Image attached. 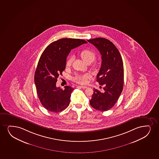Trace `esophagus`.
<instances>
[{
	"mask_svg": "<svg viewBox=\"0 0 159 159\" xmlns=\"http://www.w3.org/2000/svg\"><path fill=\"white\" fill-rule=\"evenodd\" d=\"M78 87H80L81 88L83 89H87L88 88V87H86V86H82V85H78L77 86Z\"/></svg>",
	"mask_w": 159,
	"mask_h": 159,
	"instance_id": "1",
	"label": "esophagus"
}]
</instances>
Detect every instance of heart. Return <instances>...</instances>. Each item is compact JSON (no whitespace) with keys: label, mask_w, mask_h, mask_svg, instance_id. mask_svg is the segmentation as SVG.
Listing matches in <instances>:
<instances>
[{"label":"heart","mask_w":159,"mask_h":159,"mask_svg":"<svg viewBox=\"0 0 159 159\" xmlns=\"http://www.w3.org/2000/svg\"><path fill=\"white\" fill-rule=\"evenodd\" d=\"M80 56L85 63H86L87 64H90L95 60L96 55L93 50L89 49H85L83 50L80 53ZM72 62V58L71 57L68 58L66 63V67L70 66ZM92 67L93 69H96L98 67V64L95 63L93 64ZM89 78H90V76L88 74L79 75L75 76L73 78V80L75 82L81 84H86L88 83V80Z\"/></svg>","instance_id":"obj_1"}]
</instances>
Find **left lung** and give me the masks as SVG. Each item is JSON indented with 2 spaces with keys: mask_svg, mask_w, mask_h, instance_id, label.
<instances>
[{
  "mask_svg": "<svg viewBox=\"0 0 159 159\" xmlns=\"http://www.w3.org/2000/svg\"><path fill=\"white\" fill-rule=\"evenodd\" d=\"M88 41L94 45L102 55V64L96 80L104 87L102 92L93 88L90 104L97 110L107 111L115 105L123 91V60L118 49L107 39L98 38Z\"/></svg>",
  "mask_w": 159,
  "mask_h": 159,
  "instance_id": "1",
  "label": "left lung"
}]
</instances>
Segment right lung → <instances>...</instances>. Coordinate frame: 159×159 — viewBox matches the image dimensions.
Segmentation results:
<instances>
[{
  "label": "right lung",
  "mask_w": 159,
  "mask_h": 159,
  "mask_svg": "<svg viewBox=\"0 0 159 159\" xmlns=\"http://www.w3.org/2000/svg\"><path fill=\"white\" fill-rule=\"evenodd\" d=\"M86 41L63 38L49 44L41 55L34 76L36 92L42 106L52 112L64 110L70 104L74 88L65 86L64 90L57 88L58 76L66 68V57L72 49Z\"/></svg>",
  "instance_id": "right-lung-1"
}]
</instances>
